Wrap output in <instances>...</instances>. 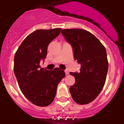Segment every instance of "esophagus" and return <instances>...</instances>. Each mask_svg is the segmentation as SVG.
<instances>
[{
  "mask_svg": "<svg viewBox=\"0 0 124 124\" xmlns=\"http://www.w3.org/2000/svg\"><path fill=\"white\" fill-rule=\"evenodd\" d=\"M65 74H67H67H69V71H68V70L67 69H66V70H65Z\"/></svg>",
  "mask_w": 124,
  "mask_h": 124,
  "instance_id": "34e87169",
  "label": "esophagus"
}]
</instances>
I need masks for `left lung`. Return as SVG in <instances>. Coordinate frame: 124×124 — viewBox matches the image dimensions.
Wrapping results in <instances>:
<instances>
[{"label": "left lung", "instance_id": "left-lung-1", "mask_svg": "<svg viewBox=\"0 0 124 124\" xmlns=\"http://www.w3.org/2000/svg\"><path fill=\"white\" fill-rule=\"evenodd\" d=\"M71 45L75 61L81 65L79 72H70L75 82L69 88L73 100L78 104H89L98 96L105 84L108 63L104 46L85 30L61 31Z\"/></svg>", "mask_w": 124, "mask_h": 124}]
</instances>
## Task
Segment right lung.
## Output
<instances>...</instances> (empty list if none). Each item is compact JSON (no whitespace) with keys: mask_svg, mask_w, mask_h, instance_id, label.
<instances>
[{"mask_svg":"<svg viewBox=\"0 0 124 124\" xmlns=\"http://www.w3.org/2000/svg\"><path fill=\"white\" fill-rule=\"evenodd\" d=\"M61 29L37 30L25 39L14 56V70L21 92L32 104L40 107L54 100L59 83L65 72L59 68L48 70L40 62L47 54L49 44L61 33Z\"/></svg>","mask_w":124,"mask_h":124,"instance_id":"1","label":"right lung"}]
</instances>
